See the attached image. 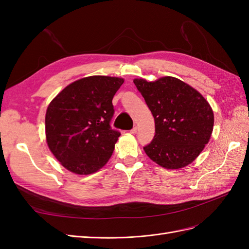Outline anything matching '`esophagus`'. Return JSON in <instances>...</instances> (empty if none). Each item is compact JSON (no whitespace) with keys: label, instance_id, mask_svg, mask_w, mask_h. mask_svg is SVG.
Wrapping results in <instances>:
<instances>
[{"label":"esophagus","instance_id":"obj_1","mask_svg":"<svg viewBox=\"0 0 249 249\" xmlns=\"http://www.w3.org/2000/svg\"><path fill=\"white\" fill-rule=\"evenodd\" d=\"M138 131V127H133V128L130 130V133L131 134H136Z\"/></svg>","mask_w":249,"mask_h":249}]
</instances>
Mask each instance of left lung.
<instances>
[{"mask_svg": "<svg viewBox=\"0 0 249 249\" xmlns=\"http://www.w3.org/2000/svg\"><path fill=\"white\" fill-rule=\"evenodd\" d=\"M134 84L151 110L155 136L144 147L146 154L166 169L190 165L209 143L214 113L203 96L174 77L149 82L134 79Z\"/></svg>", "mask_w": 249, "mask_h": 249, "instance_id": "1", "label": "left lung"}]
</instances>
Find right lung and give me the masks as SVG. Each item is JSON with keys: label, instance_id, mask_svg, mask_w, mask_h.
<instances>
[{"label": "right lung", "instance_id": "obj_1", "mask_svg": "<svg viewBox=\"0 0 249 249\" xmlns=\"http://www.w3.org/2000/svg\"><path fill=\"white\" fill-rule=\"evenodd\" d=\"M123 78L89 76L69 84L49 104L46 139L69 171L88 175L108 161L121 133L110 127L112 98Z\"/></svg>", "mask_w": 249, "mask_h": 249}]
</instances>
